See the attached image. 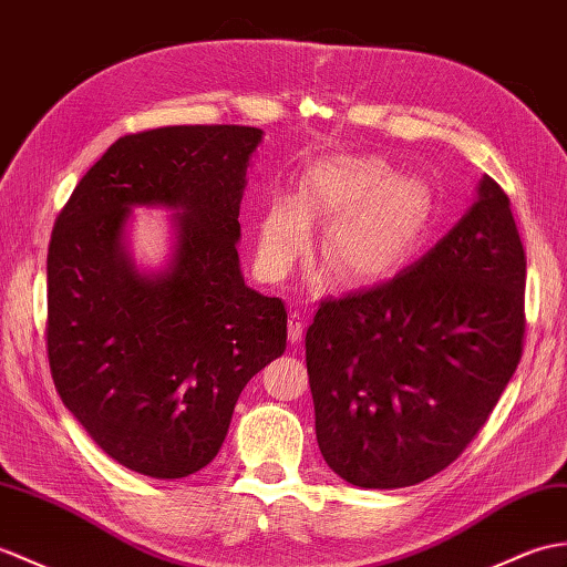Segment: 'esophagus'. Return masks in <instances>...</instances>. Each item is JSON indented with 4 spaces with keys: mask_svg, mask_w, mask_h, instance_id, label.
<instances>
[{
    "mask_svg": "<svg viewBox=\"0 0 567 567\" xmlns=\"http://www.w3.org/2000/svg\"><path fill=\"white\" fill-rule=\"evenodd\" d=\"M301 333H305V319H301L299 311H292V313H289V321H287L289 343L297 346L299 340H301Z\"/></svg>",
    "mask_w": 567,
    "mask_h": 567,
    "instance_id": "34e87169",
    "label": "esophagus"
}]
</instances>
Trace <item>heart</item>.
Returning <instances> with one entry per match:
<instances>
[{"instance_id": "1", "label": "heart", "mask_w": 567, "mask_h": 567, "mask_svg": "<svg viewBox=\"0 0 567 567\" xmlns=\"http://www.w3.org/2000/svg\"><path fill=\"white\" fill-rule=\"evenodd\" d=\"M434 197L417 176L391 174L377 156H331L311 164L295 197H278L258 229V260L282 278L311 244V221H328L321 258L340 282L384 278L423 239Z\"/></svg>"}]
</instances>
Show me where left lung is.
<instances>
[{
	"mask_svg": "<svg viewBox=\"0 0 567 567\" xmlns=\"http://www.w3.org/2000/svg\"><path fill=\"white\" fill-rule=\"evenodd\" d=\"M526 256L509 197L476 200L396 278L321 301L307 331L319 450L360 488H405L476 437L522 358Z\"/></svg>",
	"mask_w": 567,
	"mask_h": 567,
	"instance_id": "8db88e82",
	"label": "left lung"
}]
</instances>
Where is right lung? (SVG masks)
Here are the masks:
<instances>
[{
	"label": "right lung",
	"mask_w": 567,
	"mask_h": 567,
	"mask_svg": "<svg viewBox=\"0 0 567 567\" xmlns=\"http://www.w3.org/2000/svg\"><path fill=\"white\" fill-rule=\"evenodd\" d=\"M262 130L125 135L79 181L48 248V360L101 450L152 478L205 468L244 386L287 348L285 301L244 282L239 207ZM135 206H162L159 269L128 248Z\"/></svg>",
	"instance_id": "add662e5"
}]
</instances>
